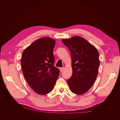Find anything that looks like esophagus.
Listing matches in <instances>:
<instances>
[{
  "instance_id": "obj_1",
  "label": "esophagus",
  "mask_w": 120,
  "mask_h": 120,
  "mask_svg": "<svg viewBox=\"0 0 120 120\" xmlns=\"http://www.w3.org/2000/svg\"><path fill=\"white\" fill-rule=\"evenodd\" d=\"M60 70L61 72L63 71L64 70V68H60Z\"/></svg>"
}]
</instances>
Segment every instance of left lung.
Here are the masks:
<instances>
[{
    "label": "left lung",
    "instance_id": "obj_1",
    "mask_svg": "<svg viewBox=\"0 0 120 120\" xmlns=\"http://www.w3.org/2000/svg\"><path fill=\"white\" fill-rule=\"evenodd\" d=\"M71 56L72 74L68 79L71 91L82 95L90 90L97 79L100 66L99 54L95 46L81 37L63 39Z\"/></svg>",
    "mask_w": 120,
    "mask_h": 120
}]
</instances>
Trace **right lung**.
Here are the masks:
<instances>
[{
    "mask_svg": "<svg viewBox=\"0 0 120 120\" xmlns=\"http://www.w3.org/2000/svg\"><path fill=\"white\" fill-rule=\"evenodd\" d=\"M55 40L49 37L37 39L25 49L21 58L24 77L34 91L46 95L53 90L60 70L54 66Z\"/></svg>",
    "mask_w": 120,
    "mask_h": 120,
    "instance_id": "1",
    "label": "right lung"
}]
</instances>
